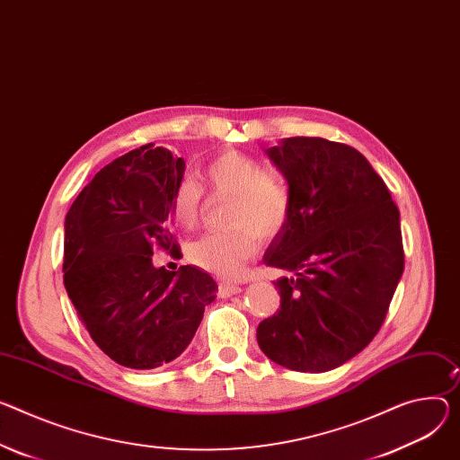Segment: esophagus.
<instances>
[{
  "label": "esophagus",
  "mask_w": 460,
  "mask_h": 460,
  "mask_svg": "<svg viewBox=\"0 0 460 460\" xmlns=\"http://www.w3.org/2000/svg\"><path fill=\"white\" fill-rule=\"evenodd\" d=\"M240 286L238 284H233V282H220L218 284V297H222V299H226V297H231V296H236V294H240Z\"/></svg>",
  "instance_id": "esophagus-1"
}]
</instances>
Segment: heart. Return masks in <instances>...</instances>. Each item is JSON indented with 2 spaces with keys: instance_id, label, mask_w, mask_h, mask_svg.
Here are the masks:
<instances>
[{
  "instance_id": "obj_1",
  "label": "heart",
  "mask_w": 460,
  "mask_h": 460,
  "mask_svg": "<svg viewBox=\"0 0 460 460\" xmlns=\"http://www.w3.org/2000/svg\"><path fill=\"white\" fill-rule=\"evenodd\" d=\"M203 181L213 196L231 199L226 211L229 229L192 240L185 249L187 259L213 275L234 277L255 257L261 240H271L286 229L294 208L291 192L259 159L238 150H226L208 161ZM171 208L183 229L198 227L203 213L201 185L192 178L180 180Z\"/></svg>"
}]
</instances>
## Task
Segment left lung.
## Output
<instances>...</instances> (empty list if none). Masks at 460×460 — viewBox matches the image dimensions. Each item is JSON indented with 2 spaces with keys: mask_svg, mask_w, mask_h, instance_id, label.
Segmentation results:
<instances>
[{
  "mask_svg": "<svg viewBox=\"0 0 460 460\" xmlns=\"http://www.w3.org/2000/svg\"><path fill=\"white\" fill-rule=\"evenodd\" d=\"M284 174L291 218L264 264L280 308L257 328L262 352L299 372H324L359 354L380 332L403 273L400 213L384 180L352 146L288 137L266 150Z\"/></svg>",
  "mask_w": 460,
  "mask_h": 460,
  "instance_id": "obj_1",
  "label": "left lung"
}]
</instances>
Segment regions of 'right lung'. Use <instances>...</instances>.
I'll return each instance as SVG.
<instances>
[{
  "mask_svg": "<svg viewBox=\"0 0 460 460\" xmlns=\"http://www.w3.org/2000/svg\"><path fill=\"white\" fill-rule=\"evenodd\" d=\"M185 161L154 143L113 159L66 215L64 286L95 345L128 368H155L192 341L213 277L155 268V249L178 255L171 198Z\"/></svg>",
  "mask_w": 460,
  "mask_h": 460,
  "instance_id": "right-lung-1",
  "label": "right lung"
}]
</instances>
